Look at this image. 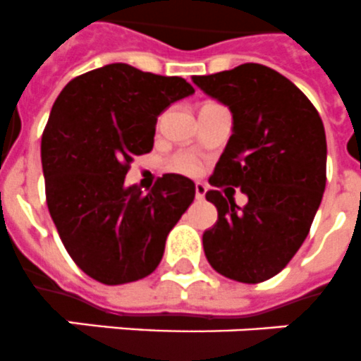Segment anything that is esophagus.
I'll return each instance as SVG.
<instances>
[{
    "label": "esophagus",
    "mask_w": 361,
    "mask_h": 361,
    "mask_svg": "<svg viewBox=\"0 0 361 361\" xmlns=\"http://www.w3.org/2000/svg\"><path fill=\"white\" fill-rule=\"evenodd\" d=\"M207 192V187L204 183H196L195 185V195H196V200H204V196Z\"/></svg>",
    "instance_id": "esophagus-1"
}]
</instances>
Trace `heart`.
<instances>
[{
    "instance_id": "1",
    "label": "heart",
    "mask_w": 361,
    "mask_h": 361,
    "mask_svg": "<svg viewBox=\"0 0 361 361\" xmlns=\"http://www.w3.org/2000/svg\"><path fill=\"white\" fill-rule=\"evenodd\" d=\"M166 171L183 176H198L202 172V161L190 152H178L166 161Z\"/></svg>"
}]
</instances>
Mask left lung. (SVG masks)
I'll return each mask as SVG.
<instances>
[{"label":"left lung","instance_id":"obj_1","mask_svg":"<svg viewBox=\"0 0 361 361\" xmlns=\"http://www.w3.org/2000/svg\"><path fill=\"white\" fill-rule=\"evenodd\" d=\"M192 83L228 105L233 133L209 185L241 189L239 207L228 189L207 190L219 221L204 231L209 265L243 283L276 276L310 233L326 187V135L317 109L276 70L247 63Z\"/></svg>","mask_w":361,"mask_h":361}]
</instances>
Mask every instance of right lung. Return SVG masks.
Returning a JSON list of instances; mask_svg holds the SVG:
<instances>
[{
    "label": "right lung",
    "instance_id": "add662e5",
    "mask_svg": "<svg viewBox=\"0 0 361 361\" xmlns=\"http://www.w3.org/2000/svg\"><path fill=\"white\" fill-rule=\"evenodd\" d=\"M195 89L178 75L114 63L70 81L44 128L46 204L75 265L105 286L137 282L157 269L169 231L195 200L180 174L146 195L124 178L154 146L157 116Z\"/></svg>",
    "mask_w": 361,
    "mask_h": 361
}]
</instances>
